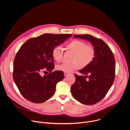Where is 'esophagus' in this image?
I'll use <instances>...</instances> for the list:
<instances>
[{
  "label": "esophagus",
  "mask_w": 130,
  "mask_h": 130,
  "mask_svg": "<svg viewBox=\"0 0 130 130\" xmlns=\"http://www.w3.org/2000/svg\"><path fill=\"white\" fill-rule=\"evenodd\" d=\"M64 76H67V75H68V74H69V73H68V72H64Z\"/></svg>",
  "instance_id": "1"
}]
</instances>
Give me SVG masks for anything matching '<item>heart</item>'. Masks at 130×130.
Masks as SVG:
<instances>
[{
  "label": "heart",
  "instance_id": "b5f03b06",
  "mask_svg": "<svg viewBox=\"0 0 130 130\" xmlns=\"http://www.w3.org/2000/svg\"><path fill=\"white\" fill-rule=\"evenodd\" d=\"M66 49L74 53L71 61L72 63H64L58 65V70L65 72H69L78 69L80 67L85 68L89 65L93 61L95 56V50L91 45H86V43L80 40H73L66 46ZM53 59L57 62L62 61L63 56V49L60 46L53 48L52 51Z\"/></svg>",
  "mask_w": 130,
  "mask_h": 130
}]
</instances>
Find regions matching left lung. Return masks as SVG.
I'll list each match as a JSON object with an SVG mask.
<instances>
[{
  "label": "left lung",
  "instance_id": "left-lung-1",
  "mask_svg": "<svg viewBox=\"0 0 130 130\" xmlns=\"http://www.w3.org/2000/svg\"><path fill=\"white\" fill-rule=\"evenodd\" d=\"M74 38L90 42L95 50L91 63L75 74L76 81L71 87L73 97L85 105L94 104L101 100L112 86L115 76V61L113 53L102 40L89 34L76 35Z\"/></svg>",
  "mask_w": 130,
  "mask_h": 130
}]
</instances>
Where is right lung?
I'll return each instance as SVG.
<instances>
[{
  "label": "right lung",
  "instance_id": "1",
  "mask_svg": "<svg viewBox=\"0 0 130 130\" xmlns=\"http://www.w3.org/2000/svg\"><path fill=\"white\" fill-rule=\"evenodd\" d=\"M72 36L70 34L45 33L27 41L17 52L13 77L21 94L27 100L44 102L54 94L56 84L64 78L62 71L51 72L54 67L52 55L54 47ZM49 71L48 75L43 73Z\"/></svg>",
  "mask_w": 130,
  "mask_h": 130
}]
</instances>
